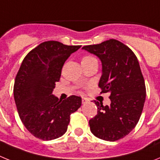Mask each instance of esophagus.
I'll list each match as a JSON object with an SVG mask.
<instances>
[{
    "label": "esophagus",
    "instance_id": "esophagus-1",
    "mask_svg": "<svg viewBox=\"0 0 160 160\" xmlns=\"http://www.w3.org/2000/svg\"><path fill=\"white\" fill-rule=\"evenodd\" d=\"M88 101V98H82V104H85V103L87 102Z\"/></svg>",
    "mask_w": 160,
    "mask_h": 160
}]
</instances>
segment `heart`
<instances>
[{
    "mask_svg": "<svg viewBox=\"0 0 160 160\" xmlns=\"http://www.w3.org/2000/svg\"><path fill=\"white\" fill-rule=\"evenodd\" d=\"M92 59H95L94 57H92V56H89V55H87V56H84V57L82 58V62H87V61H90L92 60Z\"/></svg>",
    "mask_w": 160,
    "mask_h": 160,
    "instance_id": "heart-1",
    "label": "heart"
}]
</instances>
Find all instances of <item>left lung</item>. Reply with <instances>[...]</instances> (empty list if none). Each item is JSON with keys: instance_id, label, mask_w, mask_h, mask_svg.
Segmentation results:
<instances>
[{"instance_id": "left-lung-1", "label": "left lung", "mask_w": 160, "mask_h": 160, "mask_svg": "<svg viewBox=\"0 0 160 160\" xmlns=\"http://www.w3.org/2000/svg\"><path fill=\"white\" fill-rule=\"evenodd\" d=\"M83 49L99 58L102 74L98 87L110 93L111 105L94 101L97 115L90 119L91 132L114 142L128 135L138 123L146 98V87L138 59L125 44L110 39Z\"/></svg>"}]
</instances>
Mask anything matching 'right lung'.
Returning <instances> with one entry per match:
<instances>
[{"label": "right lung", "instance_id": "1", "mask_svg": "<svg viewBox=\"0 0 160 160\" xmlns=\"http://www.w3.org/2000/svg\"><path fill=\"white\" fill-rule=\"evenodd\" d=\"M80 47L44 42L22 61L14 82V100L22 123L36 138L48 141L64 135L70 114L81 107L78 96L62 101L53 94L65 62Z\"/></svg>", "mask_w": 160, "mask_h": 160}]
</instances>
